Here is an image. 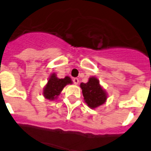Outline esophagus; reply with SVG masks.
<instances>
[{
	"instance_id": "1",
	"label": "esophagus",
	"mask_w": 151,
	"mask_h": 151,
	"mask_svg": "<svg viewBox=\"0 0 151 151\" xmlns=\"http://www.w3.org/2000/svg\"><path fill=\"white\" fill-rule=\"evenodd\" d=\"M73 83L75 84V85H78V83H79V79H78V78H73Z\"/></svg>"
}]
</instances>
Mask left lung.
Masks as SVG:
<instances>
[{
    "instance_id": "left-lung-1",
    "label": "left lung",
    "mask_w": 151,
    "mask_h": 151,
    "mask_svg": "<svg viewBox=\"0 0 151 151\" xmlns=\"http://www.w3.org/2000/svg\"><path fill=\"white\" fill-rule=\"evenodd\" d=\"M84 100L92 109L103 105L107 99V94L96 77H92L87 83H81Z\"/></svg>"
}]
</instances>
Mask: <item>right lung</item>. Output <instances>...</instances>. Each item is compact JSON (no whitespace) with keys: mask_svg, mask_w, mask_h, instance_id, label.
Returning a JSON list of instances; mask_svg holds the SVG:
<instances>
[{"mask_svg":"<svg viewBox=\"0 0 151 151\" xmlns=\"http://www.w3.org/2000/svg\"><path fill=\"white\" fill-rule=\"evenodd\" d=\"M72 80L70 77H65L64 78L59 79L56 77V74L52 73L48 78V83L44 88L43 96L48 100L56 99L58 96L61 93L63 88L66 85L72 84Z\"/></svg>","mask_w":151,"mask_h":151,"instance_id":"add662e5","label":"right lung"}]
</instances>
